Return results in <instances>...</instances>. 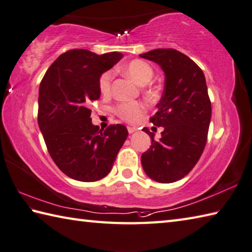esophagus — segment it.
Listing matches in <instances>:
<instances>
[{"mask_svg":"<svg viewBox=\"0 0 252 252\" xmlns=\"http://www.w3.org/2000/svg\"><path fill=\"white\" fill-rule=\"evenodd\" d=\"M127 129H128V132H129V134H132V132L136 131V128L135 127H128Z\"/></svg>","mask_w":252,"mask_h":252,"instance_id":"obj_1","label":"esophagus"}]
</instances>
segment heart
Returning <instances> with one entry per match:
<instances>
[{
  "instance_id": "1",
  "label": "heart",
  "mask_w": 252,
  "mask_h": 252,
  "mask_svg": "<svg viewBox=\"0 0 252 252\" xmlns=\"http://www.w3.org/2000/svg\"><path fill=\"white\" fill-rule=\"evenodd\" d=\"M124 72L129 77L131 80L137 84L144 85L148 83L151 78L154 75V70L150 65L145 63V61L135 59L130 61L129 63H127L124 68ZM113 80V72L112 71H106L104 72L98 81L99 91L103 94H107L111 90V84ZM146 107L140 102H122L117 104L114 108V111L117 114V116H120L122 120L126 122H136L138 120L139 116L145 112Z\"/></svg>"
}]
</instances>
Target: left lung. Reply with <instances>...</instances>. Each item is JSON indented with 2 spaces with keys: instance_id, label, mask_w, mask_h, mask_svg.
<instances>
[{
  "instance_id": "left-lung-1",
  "label": "left lung",
  "mask_w": 252,
  "mask_h": 252,
  "mask_svg": "<svg viewBox=\"0 0 252 252\" xmlns=\"http://www.w3.org/2000/svg\"><path fill=\"white\" fill-rule=\"evenodd\" d=\"M140 57L158 63L165 75L158 111L150 118L163 131L157 141L154 132L142 129L150 136L151 146L141 155V164L150 179L172 183L194 168L205 148L212 115L205 75L175 49H154Z\"/></svg>"
}]
</instances>
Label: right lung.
Masks as SVG:
<instances>
[{"label":"right lung","mask_w":252,"mask_h":252,"mask_svg":"<svg viewBox=\"0 0 252 252\" xmlns=\"http://www.w3.org/2000/svg\"><path fill=\"white\" fill-rule=\"evenodd\" d=\"M123 58L72 49L60 55L39 85L38 125L50 157L69 178L94 182L110 173L128 136L124 125L94 126L91 103L101 95L98 81Z\"/></svg>","instance_id":"add662e5"}]
</instances>
